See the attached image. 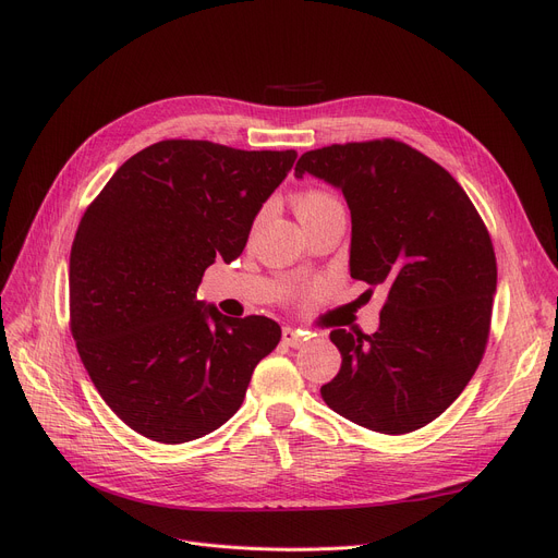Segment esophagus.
<instances>
[{
    "label": "esophagus",
    "instance_id": "1",
    "mask_svg": "<svg viewBox=\"0 0 558 558\" xmlns=\"http://www.w3.org/2000/svg\"><path fill=\"white\" fill-rule=\"evenodd\" d=\"M282 341L291 348H301L305 343V332L296 330V328H284L282 330Z\"/></svg>",
    "mask_w": 558,
    "mask_h": 558
}]
</instances>
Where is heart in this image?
Instances as JSON below:
<instances>
[{"instance_id": "1", "label": "heart", "mask_w": 558, "mask_h": 558, "mask_svg": "<svg viewBox=\"0 0 558 558\" xmlns=\"http://www.w3.org/2000/svg\"><path fill=\"white\" fill-rule=\"evenodd\" d=\"M337 196H332L330 192L326 190H316V187H310V190H303L301 194L294 196V210L303 221H307L312 215L320 213L324 208H330V205H337ZM307 294V287H291L289 289V296L291 299H303Z\"/></svg>"}]
</instances>
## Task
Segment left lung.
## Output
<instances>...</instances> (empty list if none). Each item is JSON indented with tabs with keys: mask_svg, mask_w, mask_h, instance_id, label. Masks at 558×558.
Segmentation results:
<instances>
[{
	"mask_svg": "<svg viewBox=\"0 0 558 558\" xmlns=\"http://www.w3.org/2000/svg\"><path fill=\"white\" fill-rule=\"evenodd\" d=\"M303 173L348 201L350 276L368 291L387 289L377 332H330L341 368L320 396L366 429H421L459 398L484 357L497 287L486 223L441 165L400 140L307 151L296 162Z\"/></svg>",
	"mask_w": 558,
	"mask_h": 558,
	"instance_id": "obj_1",
	"label": "left lung"
}]
</instances>
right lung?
<instances>
[{
	"mask_svg": "<svg viewBox=\"0 0 558 558\" xmlns=\"http://www.w3.org/2000/svg\"><path fill=\"white\" fill-rule=\"evenodd\" d=\"M294 160L162 140L87 205L70 253V330L99 396L137 434L175 446L221 427L278 345L276 320L228 318L196 287L219 255H242Z\"/></svg>",
	"mask_w": 558,
	"mask_h": 558,
	"instance_id": "right-lung-1",
	"label": "right lung"
}]
</instances>
